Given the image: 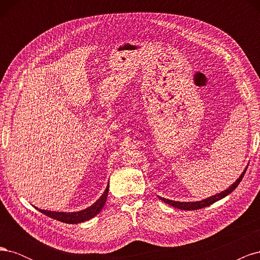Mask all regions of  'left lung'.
Listing matches in <instances>:
<instances>
[{"label": "left lung", "instance_id": "left-lung-1", "mask_svg": "<svg viewBox=\"0 0 260 260\" xmlns=\"http://www.w3.org/2000/svg\"><path fill=\"white\" fill-rule=\"evenodd\" d=\"M248 167V165L246 166V168L244 169V171L241 174L240 178L235 181V182L233 184H231L229 187L226 188V190L220 192L216 195H212L210 196V198H207L205 200H202V201H199V202H176V201H172V200H168V199H164V198H160V196H158L159 200H161L162 202H165L166 204H168V205L172 206V207H176V208H179V209H183V210H196V209H201V208H204V207H207L209 205H211V204L216 203L217 201L221 200L223 198H225L226 195H229L231 192H233L235 188H237V186L240 184V182L242 181L244 175H245L246 172V169Z\"/></svg>", "mask_w": 260, "mask_h": 260}]
</instances>
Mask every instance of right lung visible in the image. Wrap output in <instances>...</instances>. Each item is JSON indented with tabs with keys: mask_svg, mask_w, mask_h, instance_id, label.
Wrapping results in <instances>:
<instances>
[{
	"mask_svg": "<svg viewBox=\"0 0 260 260\" xmlns=\"http://www.w3.org/2000/svg\"><path fill=\"white\" fill-rule=\"evenodd\" d=\"M108 190H109V183L107 184L104 193L102 194L101 198L94 203L88 208H85L80 211H75V212H64V211H51V210H44V209H39V211H41L42 214L45 216H49L50 218L56 219L58 221L65 222V223H70V224H76V223H80L84 222L86 220H90L93 217H95L98 214H100V211L102 208L104 207L106 200H107V195H108Z\"/></svg>",
	"mask_w": 260,
	"mask_h": 260,
	"instance_id": "right-lung-1",
	"label": "right lung"
}]
</instances>
